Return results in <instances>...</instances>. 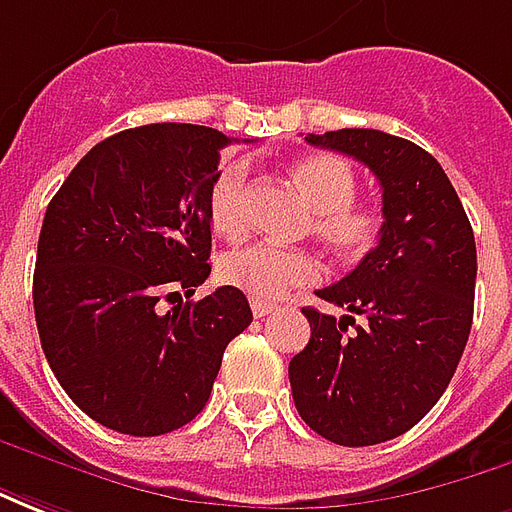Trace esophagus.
Listing matches in <instances>:
<instances>
[{
    "instance_id": "1",
    "label": "esophagus",
    "mask_w": 512,
    "mask_h": 512,
    "mask_svg": "<svg viewBox=\"0 0 512 512\" xmlns=\"http://www.w3.org/2000/svg\"><path fill=\"white\" fill-rule=\"evenodd\" d=\"M250 311H253V317H267V314H275L278 306H275V303H267V300H253V303H250Z\"/></svg>"
}]
</instances>
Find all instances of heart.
Wrapping results in <instances>:
<instances>
[{"label":"heart","instance_id":"heart-1","mask_svg":"<svg viewBox=\"0 0 512 512\" xmlns=\"http://www.w3.org/2000/svg\"><path fill=\"white\" fill-rule=\"evenodd\" d=\"M292 179L314 206V231L342 259H361L378 248L383 237V215L375 206H355L358 179L342 157L314 154L297 159ZM209 223L220 237L239 239L248 228V165L226 162L217 170L206 195ZM322 264L308 250L278 248L253 242L226 253L217 264V278L253 300H278L297 286L320 281Z\"/></svg>","mask_w":512,"mask_h":512}]
</instances>
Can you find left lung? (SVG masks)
Returning <instances> with one entry per match:
<instances>
[{
  "mask_svg": "<svg viewBox=\"0 0 512 512\" xmlns=\"http://www.w3.org/2000/svg\"><path fill=\"white\" fill-rule=\"evenodd\" d=\"M306 140L378 176L383 237L353 273L317 289L347 308L342 320L303 308L311 339L289 361L292 397L303 422L333 444H383L424 419L458 369L474 317V231L444 168L411 140L378 129Z\"/></svg>",
  "mask_w": 512,
  "mask_h": 512,
  "instance_id": "1",
  "label": "left lung"
}]
</instances>
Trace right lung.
Returning a JSON list of instances; mask_svg holds the SVG:
<instances>
[{"mask_svg":"<svg viewBox=\"0 0 512 512\" xmlns=\"http://www.w3.org/2000/svg\"><path fill=\"white\" fill-rule=\"evenodd\" d=\"M234 143L195 123H148L79 159L43 217L32 278L46 361L65 394L110 430L162 436L204 411L248 297L212 273L209 184Z\"/></svg>","mask_w":512,"mask_h":512,"instance_id":"1","label":"right lung"}]
</instances>
